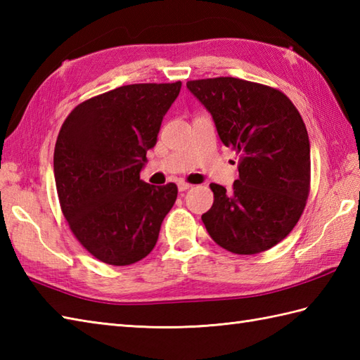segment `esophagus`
Here are the masks:
<instances>
[{
  "label": "esophagus",
  "mask_w": 360,
  "mask_h": 360,
  "mask_svg": "<svg viewBox=\"0 0 360 360\" xmlns=\"http://www.w3.org/2000/svg\"><path fill=\"white\" fill-rule=\"evenodd\" d=\"M190 187H192V186H190L188 182H184V181H179L178 182V190H179V192H186V190H188Z\"/></svg>",
  "instance_id": "obj_1"
}]
</instances>
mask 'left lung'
Instances as JSON below:
<instances>
[{"instance_id":"obj_1","label":"left lung","mask_w":360,"mask_h":360,"mask_svg":"<svg viewBox=\"0 0 360 360\" xmlns=\"http://www.w3.org/2000/svg\"><path fill=\"white\" fill-rule=\"evenodd\" d=\"M215 122L221 142L240 155L231 192L210 184L215 201L202 223L212 240L233 254L252 255L286 238L309 195L307 127L289 98L235 77L187 82Z\"/></svg>"}]
</instances>
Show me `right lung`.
Instances as JSON below:
<instances>
[{
    "label": "right lung",
    "mask_w": 360,
    "mask_h": 360,
    "mask_svg": "<svg viewBox=\"0 0 360 360\" xmlns=\"http://www.w3.org/2000/svg\"><path fill=\"white\" fill-rule=\"evenodd\" d=\"M182 83H137L80 103L60 129L53 176L62 212L91 255L112 266L147 257L178 187L141 179Z\"/></svg>",
    "instance_id": "add662e5"
}]
</instances>
